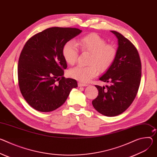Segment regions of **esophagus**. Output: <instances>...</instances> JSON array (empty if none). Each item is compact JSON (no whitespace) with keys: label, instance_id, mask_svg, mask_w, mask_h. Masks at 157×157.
Returning a JSON list of instances; mask_svg holds the SVG:
<instances>
[{"label":"esophagus","instance_id":"34e87169","mask_svg":"<svg viewBox=\"0 0 157 157\" xmlns=\"http://www.w3.org/2000/svg\"><path fill=\"white\" fill-rule=\"evenodd\" d=\"M78 85L79 87H84V86H88V84H85V83H82V82H78Z\"/></svg>","mask_w":157,"mask_h":157}]
</instances>
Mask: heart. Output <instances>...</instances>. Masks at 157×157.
<instances>
[{
    "instance_id": "b5f03b06",
    "label": "heart",
    "mask_w": 157,
    "mask_h": 157,
    "mask_svg": "<svg viewBox=\"0 0 157 157\" xmlns=\"http://www.w3.org/2000/svg\"><path fill=\"white\" fill-rule=\"evenodd\" d=\"M82 52L90 54L87 66L78 65L68 71L70 77L81 82H88L95 77L98 70L100 72L108 71L115 62L117 55L116 47L109 44L96 33H91L82 37L77 42ZM63 56L66 62L74 64L78 59V48L72 40L67 42L63 48Z\"/></svg>"
}]
</instances>
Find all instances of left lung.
I'll list each match as a JSON object with an SVG mask.
<instances>
[{
    "label": "left lung",
    "mask_w": 157,
    "mask_h": 157,
    "mask_svg": "<svg viewBox=\"0 0 157 157\" xmlns=\"http://www.w3.org/2000/svg\"><path fill=\"white\" fill-rule=\"evenodd\" d=\"M118 42L115 62L99 80L109 82L105 87L95 85L98 95L92 101L93 107L106 117L123 113L133 103L140 86L141 64L138 52L132 42L120 33L111 31Z\"/></svg>",
    "instance_id": "obj_1"
}]
</instances>
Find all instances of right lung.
<instances>
[{"label":"right lung","instance_id":"right-lung-1","mask_svg":"<svg viewBox=\"0 0 157 157\" xmlns=\"http://www.w3.org/2000/svg\"><path fill=\"white\" fill-rule=\"evenodd\" d=\"M82 32L76 28L54 27L39 33L25 44L18 62L20 91L37 111L50 112L62 106L77 81L64 77L67 64L63 48Z\"/></svg>","mask_w":157,"mask_h":157}]
</instances>
